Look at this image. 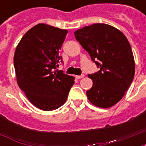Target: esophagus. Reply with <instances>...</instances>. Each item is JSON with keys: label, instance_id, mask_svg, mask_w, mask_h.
I'll use <instances>...</instances> for the list:
<instances>
[{"label": "esophagus", "instance_id": "esophagus-1", "mask_svg": "<svg viewBox=\"0 0 146 146\" xmlns=\"http://www.w3.org/2000/svg\"><path fill=\"white\" fill-rule=\"evenodd\" d=\"M83 77H84V74H81V75H77V76H76V79H81V78H83Z\"/></svg>", "mask_w": 146, "mask_h": 146}]
</instances>
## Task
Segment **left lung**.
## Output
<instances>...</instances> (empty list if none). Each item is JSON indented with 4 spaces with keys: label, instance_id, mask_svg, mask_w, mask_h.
Wrapping results in <instances>:
<instances>
[{
    "label": "left lung",
    "instance_id": "left-lung-1",
    "mask_svg": "<svg viewBox=\"0 0 146 146\" xmlns=\"http://www.w3.org/2000/svg\"><path fill=\"white\" fill-rule=\"evenodd\" d=\"M76 40L100 70L88 74L92 88L86 94L92 104L110 108L121 100L133 81L135 64L130 43L115 27L95 23L74 32Z\"/></svg>",
    "mask_w": 146,
    "mask_h": 146
}]
</instances>
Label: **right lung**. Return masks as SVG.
Instances as JSON below:
<instances>
[{"instance_id": "right-lung-1", "label": "right lung", "mask_w": 146, "mask_h": 146, "mask_svg": "<svg viewBox=\"0 0 146 146\" xmlns=\"http://www.w3.org/2000/svg\"><path fill=\"white\" fill-rule=\"evenodd\" d=\"M68 31L39 23L25 33L16 47L14 66L19 87L40 110H56L66 102L74 77L56 70Z\"/></svg>"}]
</instances>
